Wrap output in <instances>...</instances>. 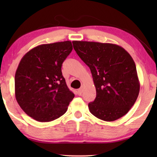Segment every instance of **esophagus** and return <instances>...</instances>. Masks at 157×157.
Returning a JSON list of instances; mask_svg holds the SVG:
<instances>
[{
    "instance_id": "obj_1",
    "label": "esophagus",
    "mask_w": 157,
    "mask_h": 157,
    "mask_svg": "<svg viewBox=\"0 0 157 157\" xmlns=\"http://www.w3.org/2000/svg\"><path fill=\"white\" fill-rule=\"evenodd\" d=\"M82 91H83V90H82V88L78 89V95H82Z\"/></svg>"
}]
</instances>
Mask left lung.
I'll return each instance as SVG.
<instances>
[{
    "mask_svg": "<svg viewBox=\"0 0 157 157\" xmlns=\"http://www.w3.org/2000/svg\"><path fill=\"white\" fill-rule=\"evenodd\" d=\"M74 49L89 66L96 98L89 103L90 112L105 121H114L128 112L140 91L135 63L118 45L73 41Z\"/></svg>",
    "mask_w": 157,
    "mask_h": 157,
    "instance_id": "8db88e82",
    "label": "left lung"
}]
</instances>
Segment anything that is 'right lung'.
Segmentation results:
<instances>
[{"label": "right lung", "instance_id": "right-lung-1", "mask_svg": "<svg viewBox=\"0 0 157 157\" xmlns=\"http://www.w3.org/2000/svg\"><path fill=\"white\" fill-rule=\"evenodd\" d=\"M73 50L70 41L42 44L22 57L15 74V96L23 111L39 122L63 115L75 97L62 75V66Z\"/></svg>", "mask_w": 157, "mask_h": 157}]
</instances>
